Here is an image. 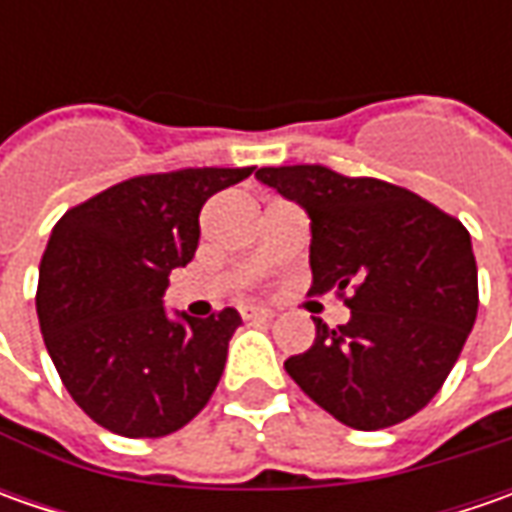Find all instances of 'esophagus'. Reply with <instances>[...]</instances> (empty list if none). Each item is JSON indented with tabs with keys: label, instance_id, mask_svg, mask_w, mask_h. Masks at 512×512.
I'll return each mask as SVG.
<instances>
[{
	"label": "esophagus",
	"instance_id": "34e87169",
	"mask_svg": "<svg viewBox=\"0 0 512 512\" xmlns=\"http://www.w3.org/2000/svg\"><path fill=\"white\" fill-rule=\"evenodd\" d=\"M276 313L273 310H267V307H242V319H262V322H267V319H273Z\"/></svg>",
	"mask_w": 512,
	"mask_h": 512
}]
</instances>
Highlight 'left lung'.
I'll list each match as a JSON object with an SVG mask.
<instances>
[{
  "label": "left lung",
  "mask_w": 512,
  "mask_h": 512,
  "mask_svg": "<svg viewBox=\"0 0 512 512\" xmlns=\"http://www.w3.org/2000/svg\"><path fill=\"white\" fill-rule=\"evenodd\" d=\"M310 216V293L336 290L339 327L316 322L285 370L353 430H382L430 402L476 322L479 276L467 227L407 187L325 165L256 170Z\"/></svg>",
  "instance_id": "obj_1"
}]
</instances>
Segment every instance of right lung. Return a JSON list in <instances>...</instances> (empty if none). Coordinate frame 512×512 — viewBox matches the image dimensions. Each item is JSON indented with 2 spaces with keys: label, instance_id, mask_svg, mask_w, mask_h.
<instances>
[{
  "label": "right lung",
  "instance_id": "add662e5",
  "mask_svg": "<svg viewBox=\"0 0 512 512\" xmlns=\"http://www.w3.org/2000/svg\"><path fill=\"white\" fill-rule=\"evenodd\" d=\"M253 168L145 173L70 207L39 265L36 313L56 373L90 419L128 439L185 427L222 379L239 313L170 322L162 293L199 247L205 202Z\"/></svg>",
  "mask_w": 512,
  "mask_h": 512
}]
</instances>
